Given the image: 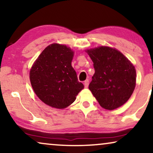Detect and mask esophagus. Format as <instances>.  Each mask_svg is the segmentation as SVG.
<instances>
[{
  "label": "esophagus",
  "mask_w": 153,
  "mask_h": 153,
  "mask_svg": "<svg viewBox=\"0 0 153 153\" xmlns=\"http://www.w3.org/2000/svg\"><path fill=\"white\" fill-rule=\"evenodd\" d=\"M88 84H89L88 80H86V81H84V87H85V88H87L88 87Z\"/></svg>",
  "instance_id": "esophagus-1"
}]
</instances>
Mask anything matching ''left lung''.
<instances>
[{
	"label": "left lung",
	"instance_id": "left-lung-1",
	"mask_svg": "<svg viewBox=\"0 0 153 153\" xmlns=\"http://www.w3.org/2000/svg\"><path fill=\"white\" fill-rule=\"evenodd\" d=\"M95 72L89 90L102 108L114 110L126 103L136 86V69L118 49L106 46L85 50Z\"/></svg>",
	"mask_w": 153,
	"mask_h": 153
}]
</instances>
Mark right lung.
<instances>
[{
    "mask_svg": "<svg viewBox=\"0 0 153 153\" xmlns=\"http://www.w3.org/2000/svg\"><path fill=\"white\" fill-rule=\"evenodd\" d=\"M74 51L65 45L47 46L33 62L29 76L39 99L51 107L63 109L83 89L72 66Z\"/></svg>",
    "mask_w": 153,
    "mask_h": 153,
    "instance_id": "obj_1",
    "label": "right lung"
}]
</instances>
